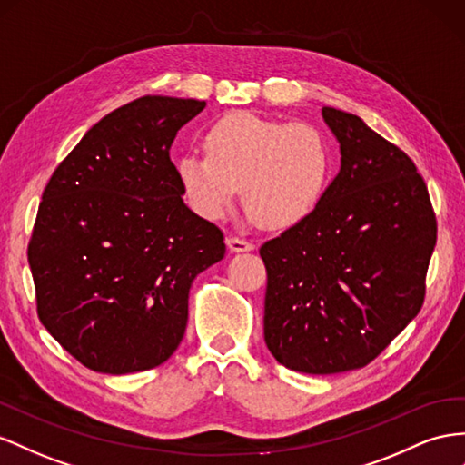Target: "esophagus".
I'll use <instances>...</instances> for the list:
<instances>
[{"mask_svg": "<svg viewBox=\"0 0 465 465\" xmlns=\"http://www.w3.org/2000/svg\"><path fill=\"white\" fill-rule=\"evenodd\" d=\"M227 248L231 250V252L238 254V252H250V250H254V244L248 241H242V238H238V236H229Z\"/></svg>", "mask_w": 465, "mask_h": 465, "instance_id": "34e87169", "label": "esophagus"}]
</instances>
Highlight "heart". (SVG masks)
<instances>
[{
  "label": "heart",
  "mask_w": 465,
  "mask_h": 465,
  "mask_svg": "<svg viewBox=\"0 0 465 465\" xmlns=\"http://www.w3.org/2000/svg\"><path fill=\"white\" fill-rule=\"evenodd\" d=\"M203 148L205 156L178 160V180L185 202L209 221L227 215L242 187L260 224L290 229L317 209L331 182V144L309 123L236 111L211 124Z\"/></svg>",
  "instance_id": "b5f03b06"
}]
</instances>
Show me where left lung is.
Instances as JSON below:
<instances>
[{"mask_svg": "<svg viewBox=\"0 0 465 465\" xmlns=\"http://www.w3.org/2000/svg\"><path fill=\"white\" fill-rule=\"evenodd\" d=\"M341 170L311 215L260 248L263 341L282 366L358 370L419 315L436 246L429 190L412 160L358 115L322 107Z\"/></svg>", "mask_w": 465, "mask_h": 465, "instance_id": "obj_1", "label": "left lung"}]
</instances>
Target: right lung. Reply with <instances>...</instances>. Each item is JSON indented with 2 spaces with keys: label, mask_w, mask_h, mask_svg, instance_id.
<instances>
[{
  "label": "right lung",
  "mask_w": 465,
  "mask_h": 465,
  "mask_svg": "<svg viewBox=\"0 0 465 465\" xmlns=\"http://www.w3.org/2000/svg\"><path fill=\"white\" fill-rule=\"evenodd\" d=\"M205 102L144 95L111 111L54 170L29 242L36 311L85 368L123 375L180 346L223 232L183 203L175 134Z\"/></svg>",
  "instance_id": "add662e5"
}]
</instances>
